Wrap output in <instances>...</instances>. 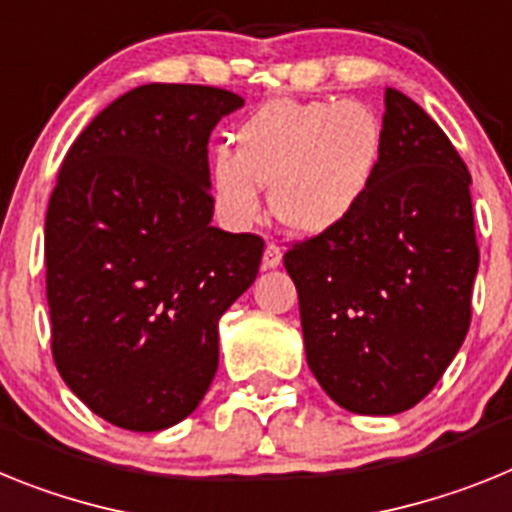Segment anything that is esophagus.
<instances>
[{"mask_svg":"<svg viewBox=\"0 0 512 512\" xmlns=\"http://www.w3.org/2000/svg\"><path fill=\"white\" fill-rule=\"evenodd\" d=\"M281 260H283V250H281V247H278V244H275V242L265 244V255H262V268H265V270L278 268V265H281Z\"/></svg>","mask_w":512,"mask_h":512,"instance_id":"obj_1","label":"esophagus"}]
</instances>
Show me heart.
I'll return each instance as SVG.
<instances>
[{
  "mask_svg": "<svg viewBox=\"0 0 512 512\" xmlns=\"http://www.w3.org/2000/svg\"><path fill=\"white\" fill-rule=\"evenodd\" d=\"M237 151L211 154V188L221 216L250 226L270 188L275 219L293 234L319 237L361 211L379 170L384 131L355 100H275L239 126Z\"/></svg>",
  "mask_w": 512,
  "mask_h": 512,
  "instance_id": "b5f03b06",
  "label": "heart"
}]
</instances>
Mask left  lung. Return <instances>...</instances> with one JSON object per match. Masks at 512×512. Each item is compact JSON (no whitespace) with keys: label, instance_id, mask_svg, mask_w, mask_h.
<instances>
[{"label":"left lung","instance_id":"8db88e82","mask_svg":"<svg viewBox=\"0 0 512 512\" xmlns=\"http://www.w3.org/2000/svg\"><path fill=\"white\" fill-rule=\"evenodd\" d=\"M384 105L363 208L283 257L311 373L355 415H397L428 397L469 332L479 268L464 159L415 100L389 87Z\"/></svg>","mask_w":512,"mask_h":512}]
</instances>
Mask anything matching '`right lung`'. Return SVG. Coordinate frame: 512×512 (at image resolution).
I'll return each instance as SVG.
<instances>
[{
  "label": "right lung",
  "mask_w": 512,
  "mask_h": 512,
  "mask_svg": "<svg viewBox=\"0 0 512 512\" xmlns=\"http://www.w3.org/2000/svg\"><path fill=\"white\" fill-rule=\"evenodd\" d=\"M244 100L144 84L79 133L46 213V296L61 379L102 420L177 425L219 368V319L257 278V234L213 219L208 139Z\"/></svg>",
  "instance_id": "add662e5"
}]
</instances>
